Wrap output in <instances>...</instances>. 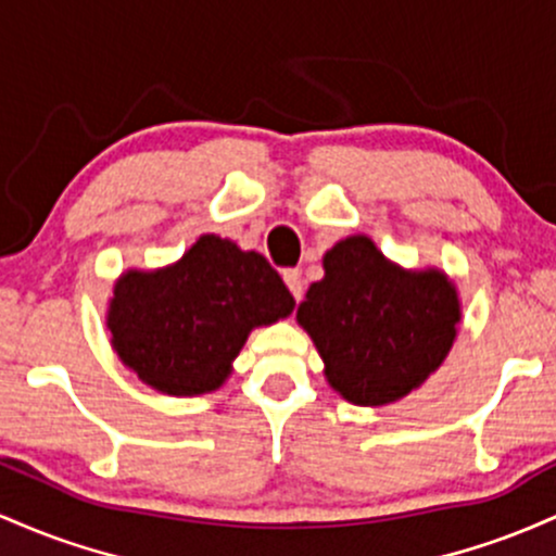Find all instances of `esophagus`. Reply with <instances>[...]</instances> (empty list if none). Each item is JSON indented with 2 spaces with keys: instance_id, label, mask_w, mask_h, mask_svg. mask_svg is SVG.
Listing matches in <instances>:
<instances>
[{
  "instance_id": "1",
  "label": "esophagus",
  "mask_w": 556,
  "mask_h": 556,
  "mask_svg": "<svg viewBox=\"0 0 556 556\" xmlns=\"http://www.w3.org/2000/svg\"><path fill=\"white\" fill-rule=\"evenodd\" d=\"M283 280L286 286H289L291 296L296 299V302H302V294H304V283H302V273L296 270V267H289V270H283Z\"/></svg>"
}]
</instances>
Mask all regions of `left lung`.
Returning <instances> with one entry per match:
<instances>
[{
	"label": "left lung",
	"mask_w": 556,
	"mask_h": 556,
	"mask_svg": "<svg viewBox=\"0 0 556 556\" xmlns=\"http://www.w3.org/2000/svg\"><path fill=\"white\" fill-rule=\"evenodd\" d=\"M323 267L296 320L326 362L328 383L362 407L407 396L454 344V286L439 270H399L365 236L339 241Z\"/></svg>",
	"instance_id": "left-lung-1"
}]
</instances>
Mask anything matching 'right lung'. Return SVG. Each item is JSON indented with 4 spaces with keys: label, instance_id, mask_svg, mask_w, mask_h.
<instances>
[{
    "label": "right lung",
    "instance_id": "obj_1",
    "mask_svg": "<svg viewBox=\"0 0 556 556\" xmlns=\"http://www.w3.org/2000/svg\"><path fill=\"white\" fill-rule=\"evenodd\" d=\"M294 296L262 254L202 236L184 260L117 280L108 326L117 357L170 396L215 391L254 326L291 315Z\"/></svg>",
    "mask_w": 556,
    "mask_h": 556
}]
</instances>
